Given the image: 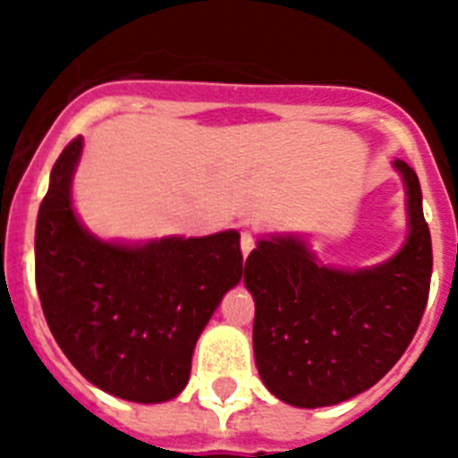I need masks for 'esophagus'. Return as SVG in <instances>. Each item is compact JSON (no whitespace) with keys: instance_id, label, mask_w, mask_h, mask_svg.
Segmentation results:
<instances>
[{"instance_id":"1","label":"esophagus","mask_w":458,"mask_h":458,"mask_svg":"<svg viewBox=\"0 0 458 458\" xmlns=\"http://www.w3.org/2000/svg\"><path fill=\"white\" fill-rule=\"evenodd\" d=\"M254 250V236L250 232H242L241 233V252L242 257H248L250 252Z\"/></svg>"}]
</instances>
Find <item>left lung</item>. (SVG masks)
Returning a JSON list of instances; mask_svg holds the SVG:
<instances>
[{
  "label": "left lung",
  "mask_w": 458,
  "mask_h": 458,
  "mask_svg": "<svg viewBox=\"0 0 458 458\" xmlns=\"http://www.w3.org/2000/svg\"><path fill=\"white\" fill-rule=\"evenodd\" d=\"M406 190V241L367 268L323 264L302 233H268L245 261L252 346L264 386L295 408L342 403L376 386L403 355L424 314L431 233L418 174L392 160Z\"/></svg>",
  "instance_id": "8db88e82"
}]
</instances>
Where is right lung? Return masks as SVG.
I'll return each instance as SVG.
<instances>
[{"instance_id":"right-lung-1","label":"right lung","mask_w":458,"mask_h":458,"mask_svg":"<svg viewBox=\"0 0 458 458\" xmlns=\"http://www.w3.org/2000/svg\"><path fill=\"white\" fill-rule=\"evenodd\" d=\"M84 140L50 174L36 220V289L56 344L96 387L163 403L188 386L192 351L225 293L241 282L236 229L185 238L107 241L72 206Z\"/></svg>"}]
</instances>
